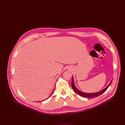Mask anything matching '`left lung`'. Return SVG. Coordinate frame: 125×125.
I'll use <instances>...</instances> for the list:
<instances>
[{"label":"left lung","mask_w":125,"mask_h":125,"mask_svg":"<svg viewBox=\"0 0 125 125\" xmlns=\"http://www.w3.org/2000/svg\"><path fill=\"white\" fill-rule=\"evenodd\" d=\"M112 80L111 81V82L109 83V84L105 88H104V89H103L102 90L98 92H96V93H84V92H81V91L79 90L75 86V85H74V80H73V79H72V82H71V85H72V88H73V90L74 91V92L77 93L78 94H79V95H80L81 96H83V97H96V96H98L100 95L101 94H103L104 92L106 91V90L108 87L109 86V85H110L112 83Z\"/></svg>","instance_id":"1"}]
</instances>
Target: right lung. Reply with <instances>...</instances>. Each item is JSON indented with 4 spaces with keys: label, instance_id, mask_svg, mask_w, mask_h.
<instances>
[{
    "label": "right lung",
    "instance_id": "obj_1",
    "mask_svg": "<svg viewBox=\"0 0 125 125\" xmlns=\"http://www.w3.org/2000/svg\"><path fill=\"white\" fill-rule=\"evenodd\" d=\"M47 99H48V98H47Z\"/></svg>",
    "mask_w": 125,
    "mask_h": 125
}]
</instances>
